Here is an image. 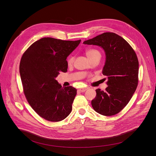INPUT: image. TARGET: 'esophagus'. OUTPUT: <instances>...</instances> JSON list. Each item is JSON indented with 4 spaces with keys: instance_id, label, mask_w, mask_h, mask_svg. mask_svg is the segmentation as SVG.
I'll return each instance as SVG.
<instances>
[{
    "instance_id": "34e87169",
    "label": "esophagus",
    "mask_w": 156,
    "mask_h": 156,
    "mask_svg": "<svg viewBox=\"0 0 156 156\" xmlns=\"http://www.w3.org/2000/svg\"><path fill=\"white\" fill-rule=\"evenodd\" d=\"M88 89H89L88 87H83V88H80L78 90H79V91L83 93V92H84V91H86V90H87Z\"/></svg>"
}]
</instances>
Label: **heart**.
Segmentation results:
<instances>
[{
  "mask_svg": "<svg viewBox=\"0 0 156 156\" xmlns=\"http://www.w3.org/2000/svg\"><path fill=\"white\" fill-rule=\"evenodd\" d=\"M86 56L87 57V58L90 59V60H91L95 57H101V53L100 52L97 50V49H87L86 51ZM73 60H74V57L72 55L70 56L69 58H68V64L69 65H72L73 62Z\"/></svg>",
  "mask_w": 156,
  "mask_h": 156,
  "instance_id": "b5f03b06",
  "label": "heart"
}]
</instances>
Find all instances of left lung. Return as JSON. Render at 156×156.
Listing matches in <instances>:
<instances>
[{
    "mask_svg": "<svg viewBox=\"0 0 156 156\" xmlns=\"http://www.w3.org/2000/svg\"><path fill=\"white\" fill-rule=\"evenodd\" d=\"M83 44L99 46L105 54L102 74L107 78L108 86L104 91L96 90L92 107L101 115H115L127 105L136 90L139 69L136 54L126 40L114 33H104Z\"/></svg>",
    "mask_w": 156,
    "mask_h": 156,
    "instance_id": "obj_1",
    "label": "left lung"
}]
</instances>
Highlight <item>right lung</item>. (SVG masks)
I'll list each match as a JSON object with an SVG mask.
<instances>
[{
	"label": "right lung",
	"mask_w": 156,
	"mask_h": 156,
	"mask_svg": "<svg viewBox=\"0 0 156 156\" xmlns=\"http://www.w3.org/2000/svg\"><path fill=\"white\" fill-rule=\"evenodd\" d=\"M80 42L43 37L22 55L20 74L25 95L35 112L48 121H61L71 113L76 90L62 87L55 78L67 72L66 58Z\"/></svg>",
	"instance_id": "1"
}]
</instances>
